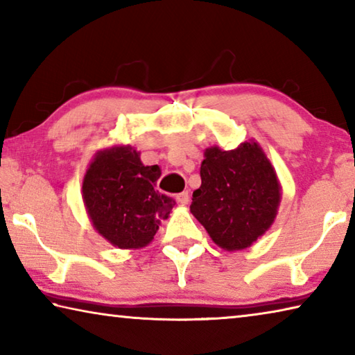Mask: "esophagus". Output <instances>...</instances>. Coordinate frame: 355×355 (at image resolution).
Masks as SVG:
<instances>
[{"label": "esophagus", "instance_id": "34e87169", "mask_svg": "<svg viewBox=\"0 0 355 355\" xmlns=\"http://www.w3.org/2000/svg\"><path fill=\"white\" fill-rule=\"evenodd\" d=\"M177 202L182 203V205H188L189 203V192L188 191H183L177 194Z\"/></svg>", "mask_w": 355, "mask_h": 355}]
</instances>
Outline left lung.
Segmentation results:
<instances>
[{
	"mask_svg": "<svg viewBox=\"0 0 355 355\" xmlns=\"http://www.w3.org/2000/svg\"><path fill=\"white\" fill-rule=\"evenodd\" d=\"M202 184L191 213L224 250H243L268 232L277 216L280 183L257 142L235 150L209 147L200 166Z\"/></svg>",
	"mask_w": 355,
	"mask_h": 355,
	"instance_id": "1",
	"label": "left lung"
}]
</instances>
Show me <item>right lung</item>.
I'll return each mask as SVG.
<instances>
[{
	"label": "right lung",
	"mask_w": 355,
	"mask_h": 355,
	"mask_svg": "<svg viewBox=\"0 0 355 355\" xmlns=\"http://www.w3.org/2000/svg\"><path fill=\"white\" fill-rule=\"evenodd\" d=\"M159 166H144L131 146L100 150L83 180V200L92 225L119 249L152 241L175 200L155 189Z\"/></svg>",
	"instance_id": "obj_1"
}]
</instances>
